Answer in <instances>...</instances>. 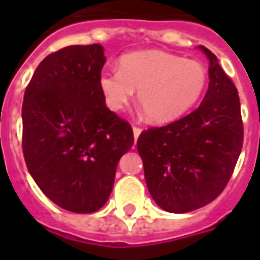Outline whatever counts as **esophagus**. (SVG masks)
<instances>
[{
    "label": "esophagus",
    "mask_w": 260,
    "mask_h": 260,
    "mask_svg": "<svg viewBox=\"0 0 260 260\" xmlns=\"http://www.w3.org/2000/svg\"><path fill=\"white\" fill-rule=\"evenodd\" d=\"M132 129H134V136H135V141H136V139H138V136L141 135L142 129H141V128H139V126H134Z\"/></svg>",
    "instance_id": "esophagus-1"
}]
</instances>
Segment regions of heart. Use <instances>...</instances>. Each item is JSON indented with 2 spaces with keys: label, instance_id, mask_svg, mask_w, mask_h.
Returning <instances> with one entry per match:
<instances>
[{
  "label": "heart",
  "instance_id": "heart-1",
  "mask_svg": "<svg viewBox=\"0 0 260 260\" xmlns=\"http://www.w3.org/2000/svg\"><path fill=\"white\" fill-rule=\"evenodd\" d=\"M207 83L205 65L180 55L143 50L122 55L118 69H104L99 86L113 111L124 110L138 90V102L152 122L182 117L201 99Z\"/></svg>",
  "mask_w": 260,
  "mask_h": 260
}]
</instances>
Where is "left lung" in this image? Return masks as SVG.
Segmentation results:
<instances>
[{"instance_id":"obj_1","label":"left lung","mask_w":260,"mask_h":260,"mask_svg":"<svg viewBox=\"0 0 260 260\" xmlns=\"http://www.w3.org/2000/svg\"><path fill=\"white\" fill-rule=\"evenodd\" d=\"M199 48L210 61L201 106L171 124L143 131L136 143L153 201L171 213L214 201L229 184L244 142L238 90L217 57Z\"/></svg>"}]
</instances>
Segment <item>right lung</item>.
Masks as SVG:
<instances>
[{
  "mask_svg": "<svg viewBox=\"0 0 260 260\" xmlns=\"http://www.w3.org/2000/svg\"><path fill=\"white\" fill-rule=\"evenodd\" d=\"M100 44L68 46L43 59L22 104V149L29 173L48 199L74 213H93L113 191L119 158L134 132L106 107L99 75Z\"/></svg>",
  "mask_w": 260,
  "mask_h": 260,
  "instance_id": "add662e5",
  "label": "right lung"
}]
</instances>
